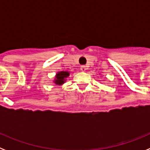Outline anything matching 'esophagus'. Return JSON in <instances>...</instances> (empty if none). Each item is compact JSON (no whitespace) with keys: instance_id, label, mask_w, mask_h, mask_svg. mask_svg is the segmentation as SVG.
I'll use <instances>...</instances> for the list:
<instances>
[{"instance_id":"34e87169","label":"esophagus","mask_w":150,"mask_h":150,"mask_svg":"<svg viewBox=\"0 0 150 150\" xmlns=\"http://www.w3.org/2000/svg\"><path fill=\"white\" fill-rule=\"evenodd\" d=\"M80 70H81L82 71H85L86 70V67L85 65H82L81 67H80Z\"/></svg>"}]
</instances>
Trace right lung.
<instances>
[{
    "instance_id": "right-lung-1",
    "label": "right lung",
    "mask_w": 150,
    "mask_h": 150,
    "mask_svg": "<svg viewBox=\"0 0 150 150\" xmlns=\"http://www.w3.org/2000/svg\"><path fill=\"white\" fill-rule=\"evenodd\" d=\"M68 76H69L68 72L62 71V72L58 73V74L56 75V79H55V83L58 85L63 84L64 82V78L67 77Z\"/></svg>"
}]
</instances>
